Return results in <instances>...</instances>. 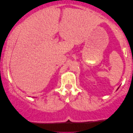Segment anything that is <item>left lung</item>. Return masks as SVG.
I'll list each match as a JSON object with an SVG mask.
<instances>
[{"label":"left lung","mask_w":133,"mask_h":133,"mask_svg":"<svg viewBox=\"0 0 133 133\" xmlns=\"http://www.w3.org/2000/svg\"><path fill=\"white\" fill-rule=\"evenodd\" d=\"M117 90H118V88H117Z\"/></svg>","instance_id":"8db88e82"}]
</instances>
